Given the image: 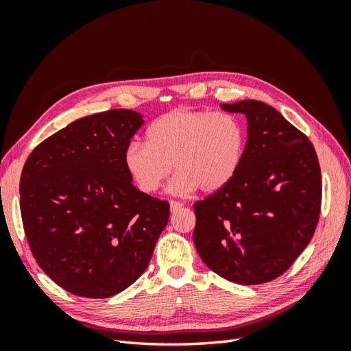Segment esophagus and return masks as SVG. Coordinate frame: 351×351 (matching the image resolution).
<instances>
[{
    "instance_id": "esophagus-1",
    "label": "esophagus",
    "mask_w": 351,
    "mask_h": 351,
    "mask_svg": "<svg viewBox=\"0 0 351 351\" xmlns=\"http://www.w3.org/2000/svg\"><path fill=\"white\" fill-rule=\"evenodd\" d=\"M182 206H183V204H180V202H177V200L169 202V210L171 212H177L178 209H182Z\"/></svg>"
}]
</instances>
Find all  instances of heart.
<instances>
[{
  "label": "heart",
  "instance_id": "b5f03b06",
  "mask_svg": "<svg viewBox=\"0 0 351 351\" xmlns=\"http://www.w3.org/2000/svg\"><path fill=\"white\" fill-rule=\"evenodd\" d=\"M146 136L147 142H130L123 155L127 173L145 193H155L173 165L169 193L187 195L197 187L217 192L236 176L246 146L244 124L231 112L173 110L156 119Z\"/></svg>",
  "mask_w": 351,
  "mask_h": 351
}]
</instances>
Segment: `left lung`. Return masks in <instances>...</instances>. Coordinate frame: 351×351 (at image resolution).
I'll use <instances>...</instances> for the list:
<instances>
[{
	"label": "left lung",
	"mask_w": 351,
	"mask_h": 351,
	"mask_svg": "<svg viewBox=\"0 0 351 351\" xmlns=\"http://www.w3.org/2000/svg\"><path fill=\"white\" fill-rule=\"evenodd\" d=\"M247 120L231 182L195 204L193 241L209 269L231 282L278 278L312 240L321 212L319 161L309 139L271 105L222 104Z\"/></svg>",
	"instance_id": "obj_1"
}]
</instances>
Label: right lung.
<instances>
[{"label":"right lung","instance_id":"add662e5","mask_svg":"<svg viewBox=\"0 0 351 351\" xmlns=\"http://www.w3.org/2000/svg\"><path fill=\"white\" fill-rule=\"evenodd\" d=\"M143 115L83 117L38 145L20 177V210L32 254L62 289L105 299L149 265L169 205L141 192L123 155Z\"/></svg>","mask_w":351,"mask_h":351}]
</instances>
